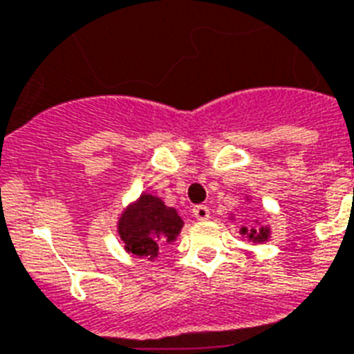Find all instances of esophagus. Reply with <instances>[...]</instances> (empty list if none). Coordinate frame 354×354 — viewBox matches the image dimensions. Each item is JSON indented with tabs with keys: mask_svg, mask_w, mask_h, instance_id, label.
<instances>
[{
	"mask_svg": "<svg viewBox=\"0 0 354 354\" xmlns=\"http://www.w3.org/2000/svg\"><path fill=\"white\" fill-rule=\"evenodd\" d=\"M193 215L196 217V221H206L209 219V207L201 204V206L193 207Z\"/></svg>",
	"mask_w": 354,
	"mask_h": 354,
	"instance_id": "obj_1",
	"label": "esophagus"
}]
</instances>
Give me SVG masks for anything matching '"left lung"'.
Instances as JSON below:
<instances>
[{
	"label": "left lung",
	"instance_id": "obj_1",
	"mask_svg": "<svg viewBox=\"0 0 354 354\" xmlns=\"http://www.w3.org/2000/svg\"><path fill=\"white\" fill-rule=\"evenodd\" d=\"M247 201H249V198H247ZM230 219H234V217H230ZM239 234H241V236H247V239L252 243H263L271 237V228H269V226H260V228H247V226H241Z\"/></svg>",
	"mask_w": 354,
	"mask_h": 354
}]
</instances>
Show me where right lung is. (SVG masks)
<instances>
[{
    "label": "right lung",
    "mask_w": 354,
    "mask_h": 354,
    "mask_svg": "<svg viewBox=\"0 0 354 354\" xmlns=\"http://www.w3.org/2000/svg\"><path fill=\"white\" fill-rule=\"evenodd\" d=\"M183 221L159 196L142 193L118 217L117 234L129 254L156 260L167 243L176 241Z\"/></svg>",
    "instance_id": "obj_1"
}]
</instances>
